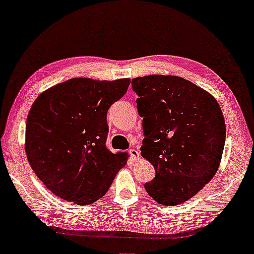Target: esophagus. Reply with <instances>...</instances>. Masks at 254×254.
<instances>
[{
    "instance_id": "esophagus-1",
    "label": "esophagus",
    "mask_w": 254,
    "mask_h": 254,
    "mask_svg": "<svg viewBox=\"0 0 254 254\" xmlns=\"http://www.w3.org/2000/svg\"><path fill=\"white\" fill-rule=\"evenodd\" d=\"M128 154H129L132 159H138L139 157V152L137 151L136 148H130L129 151H128Z\"/></svg>"
}]
</instances>
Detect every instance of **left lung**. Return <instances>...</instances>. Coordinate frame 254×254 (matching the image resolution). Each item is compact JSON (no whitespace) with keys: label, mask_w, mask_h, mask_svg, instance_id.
Masks as SVG:
<instances>
[{"label":"left lung","mask_w":254,"mask_h":254,"mask_svg":"<svg viewBox=\"0 0 254 254\" xmlns=\"http://www.w3.org/2000/svg\"><path fill=\"white\" fill-rule=\"evenodd\" d=\"M143 117L140 154L155 177L144 185L155 201L174 206L192 198L217 172L226 127L213 95L180 76L132 78Z\"/></svg>","instance_id":"1"}]
</instances>
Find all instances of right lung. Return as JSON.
<instances>
[{
  "label": "right lung",
  "mask_w": 254,
  "mask_h": 254,
  "mask_svg": "<svg viewBox=\"0 0 254 254\" xmlns=\"http://www.w3.org/2000/svg\"><path fill=\"white\" fill-rule=\"evenodd\" d=\"M129 83V78H70L33 102L26 125L27 157L57 197L76 205L95 202L126 165V153L114 154L106 146L107 112Z\"/></svg>",
  "instance_id": "add662e5"
}]
</instances>
